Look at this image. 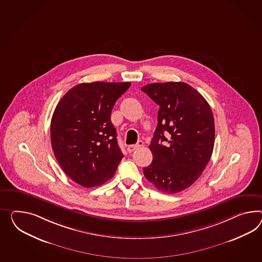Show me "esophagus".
Segmentation results:
<instances>
[{"instance_id":"1","label":"esophagus","mask_w":262,"mask_h":262,"mask_svg":"<svg viewBox=\"0 0 262 262\" xmlns=\"http://www.w3.org/2000/svg\"><path fill=\"white\" fill-rule=\"evenodd\" d=\"M142 144H143L142 141H139L137 144H131V145H128L127 151L129 153H132V152H134L135 150H137V149L141 148V146H142Z\"/></svg>"}]
</instances>
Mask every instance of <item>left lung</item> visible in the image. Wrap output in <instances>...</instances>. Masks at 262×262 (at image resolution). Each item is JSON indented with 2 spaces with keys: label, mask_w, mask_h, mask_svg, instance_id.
Masks as SVG:
<instances>
[{
  "label": "left lung",
  "mask_w": 262,
  "mask_h": 262,
  "mask_svg": "<svg viewBox=\"0 0 262 262\" xmlns=\"http://www.w3.org/2000/svg\"><path fill=\"white\" fill-rule=\"evenodd\" d=\"M141 90L160 106L149 145L153 161L143 168V174L163 193L181 192L201 177L213 153L212 110L202 95L185 82H155Z\"/></svg>",
  "instance_id": "8db88e82"
}]
</instances>
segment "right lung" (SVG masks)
Segmentation results:
<instances>
[{
	"label": "right lung",
	"instance_id": "obj_1",
	"mask_svg": "<svg viewBox=\"0 0 262 262\" xmlns=\"http://www.w3.org/2000/svg\"><path fill=\"white\" fill-rule=\"evenodd\" d=\"M130 85L81 83L71 88L55 108L50 125L54 155L64 173L83 187L109 181L123 158L111 112Z\"/></svg>",
	"mask_w": 262,
	"mask_h": 262
}]
</instances>
